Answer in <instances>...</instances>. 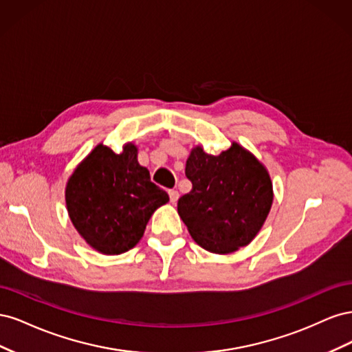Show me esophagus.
I'll list each match as a JSON object with an SVG mask.
<instances>
[{
	"instance_id": "esophagus-1",
	"label": "esophagus",
	"mask_w": 352,
	"mask_h": 352,
	"mask_svg": "<svg viewBox=\"0 0 352 352\" xmlns=\"http://www.w3.org/2000/svg\"><path fill=\"white\" fill-rule=\"evenodd\" d=\"M168 197H170V202H172V204H176L179 199V192L176 189H172V190H168Z\"/></svg>"
}]
</instances>
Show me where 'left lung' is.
Here are the masks:
<instances>
[{
	"label": "left lung",
	"mask_w": 352,
	"mask_h": 352,
	"mask_svg": "<svg viewBox=\"0 0 352 352\" xmlns=\"http://www.w3.org/2000/svg\"><path fill=\"white\" fill-rule=\"evenodd\" d=\"M190 192L177 201V212L190 236L214 254L248 245L269 216L273 186L265 167L233 142L219 155L195 146L186 160Z\"/></svg>",
	"instance_id": "8db88e82"
}]
</instances>
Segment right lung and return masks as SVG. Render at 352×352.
I'll return each instance as SVG.
<instances>
[{
    "label": "right lung",
    "instance_id": "obj_1",
    "mask_svg": "<svg viewBox=\"0 0 352 352\" xmlns=\"http://www.w3.org/2000/svg\"><path fill=\"white\" fill-rule=\"evenodd\" d=\"M168 201L138 163V148L120 154L102 144L76 167L66 186L69 217L94 250L107 255L129 251L142 238L153 212Z\"/></svg>",
    "mask_w": 352,
    "mask_h": 352
}]
</instances>
